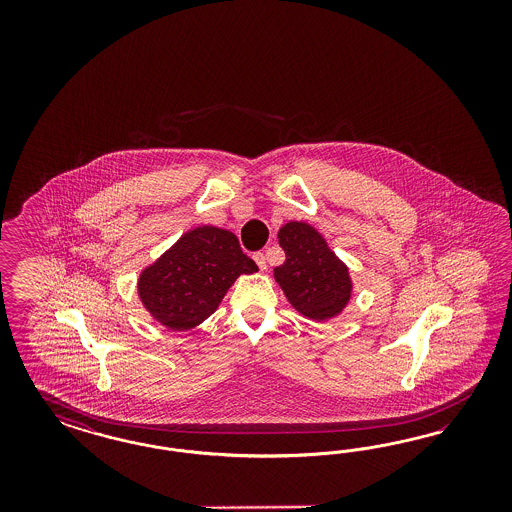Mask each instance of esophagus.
Returning <instances> with one entry per match:
<instances>
[{
  "instance_id": "obj_1",
  "label": "esophagus",
  "mask_w": 512,
  "mask_h": 512,
  "mask_svg": "<svg viewBox=\"0 0 512 512\" xmlns=\"http://www.w3.org/2000/svg\"><path fill=\"white\" fill-rule=\"evenodd\" d=\"M253 259H255V263L259 266V270L264 272V270H266V257H264V253H255Z\"/></svg>"
}]
</instances>
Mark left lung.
I'll list each match as a JSON object with an SVG mask.
<instances>
[{
    "label": "left lung",
    "mask_w": 512,
    "mask_h": 512,
    "mask_svg": "<svg viewBox=\"0 0 512 512\" xmlns=\"http://www.w3.org/2000/svg\"><path fill=\"white\" fill-rule=\"evenodd\" d=\"M278 236L285 261L274 268V278L289 302L315 321L338 315L351 298L347 266L308 223L291 221Z\"/></svg>",
    "instance_id": "obj_1"
}]
</instances>
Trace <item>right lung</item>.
Instances as JSON below:
<instances>
[{"label": "right lung", "instance_id": "add662e5", "mask_svg": "<svg viewBox=\"0 0 512 512\" xmlns=\"http://www.w3.org/2000/svg\"><path fill=\"white\" fill-rule=\"evenodd\" d=\"M257 270L233 233L206 225L184 234L140 274L139 296L161 325L187 330L217 310L240 274Z\"/></svg>", "mask_w": 512, "mask_h": 512}]
</instances>
